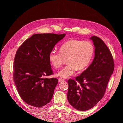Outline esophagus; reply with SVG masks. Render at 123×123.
<instances>
[{"label": "esophagus", "instance_id": "esophagus-1", "mask_svg": "<svg viewBox=\"0 0 123 123\" xmlns=\"http://www.w3.org/2000/svg\"><path fill=\"white\" fill-rule=\"evenodd\" d=\"M65 80H64V79H61V78H59V79H58V81H59V82H62V81H65Z\"/></svg>", "mask_w": 123, "mask_h": 123}]
</instances>
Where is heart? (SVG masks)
Wrapping results in <instances>:
<instances>
[{"mask_svg": "<svg viewBox=\"0 0 123 123\" xmlns=\"http://www.w3.org/2000/svg\"><path fill=\"white\" fill-rule=\"evenodd\" d=\"M95 49L89 41L70 39L62 44L59 52L51 51L49 54V60L54 68H58L67 59L68 65L57 73L58 76L68 78L77 70L81 71L86 69L92 61Z\"/></svg>", "mask_w": 123, "mask_h": 123, "instance_id": "heart-1", "label": "heart"}]
</instances>
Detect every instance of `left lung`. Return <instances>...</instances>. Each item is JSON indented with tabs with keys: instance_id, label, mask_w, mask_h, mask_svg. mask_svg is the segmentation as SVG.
Here are the masks:
<instances>
[{
	"instance_id": "1",
	"label": "left lung",
	"mask_w": 123,
	"mask_h": 123,
	"mask_svg": "<svg viewBox=\"0 0 123 123\" xmlns=\"http://www.w3.org/2000/svg\"><path fill=\"white\" fill-rule=\"evenodd\" d=\"M95 46L92 64L75 80H69L68 102L78 110L86 111L95 106L104 96L114 63L110 50L100 38H90Z\"/></svg>"
}]
</instances>
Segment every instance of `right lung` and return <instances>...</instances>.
Returning <instances> with one entry per match:
<instances>
[{
    "label": "right lung",
    "instance_id": "obj_1",
    "mask_svg": "<svg viewBox=\"0 0 123 123\" xmlns=\"http://www.w3.org/2000/svg\"><path fill=\"white\" fill-rule=\"evenodd\" d=\"M65 36V34H35L17 50L14 61L13 79L18 94L29 105L42 107L52 98L58 80L45 77L53 74L49 54Z\"/></svg>",
    "mask_w": 123,
    "mask_h": 123
}]
</instances>
